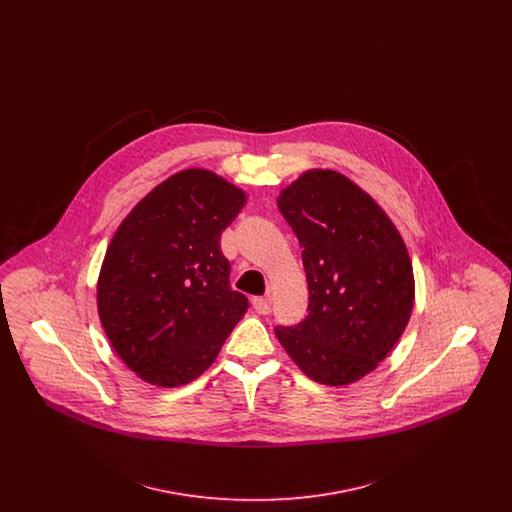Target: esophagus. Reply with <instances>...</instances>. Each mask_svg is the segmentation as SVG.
<instances>
[{"mask_svg":"<svg viewBox=\"0 0 512 512\" xmlns=\"http://www.w3.org/2000/svg\"><path fill=\"white\" fill-rule=\"evenodd\" d=\"M253 309L259 315H268L270 313V301L267 297H253Z\"/></svg>","mask_w":512,"mask_h":512,"instance_id":"34e87169","label":"esophagus"}]
</instances>
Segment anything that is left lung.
Listing matches in <instances>:
<instances>
[{"label": "left lung", "mask_w": 512, "mask_h": 512, "mask_svg": "<svg viewBox=\"0 0 512 512\" xmlns=\"http://www.w3.org/2000/svg\"><path fill=\"white\" fill-rule=\"evenodd\" d=\"M301 245L309 315L276 338L309 378L345 386L393 349L413 311V265L378 203L334 171H307L278 197Z\"/></svg>", "instance_id": "left-lung-1"}]
</instances>
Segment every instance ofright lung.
<instances>
[{
    "label": "right lung",
    "mask_w": 512,
    "mask_h": 512,
    "mask_svg": "<svg viewBox=\"0 0 512 512\" xmlns=\"http://www.w3.org/2000/svg\"><path fill=\"white\" fill-rule=\"evenodd\" d=\"M244 205V192L215 172H178L132 209L107 247L99 318L117 355L149 384L195 380L244 317L249 301L232 290L220 249Z\"/></svg>",
    "instance_id": "1"
}]
</instances>
